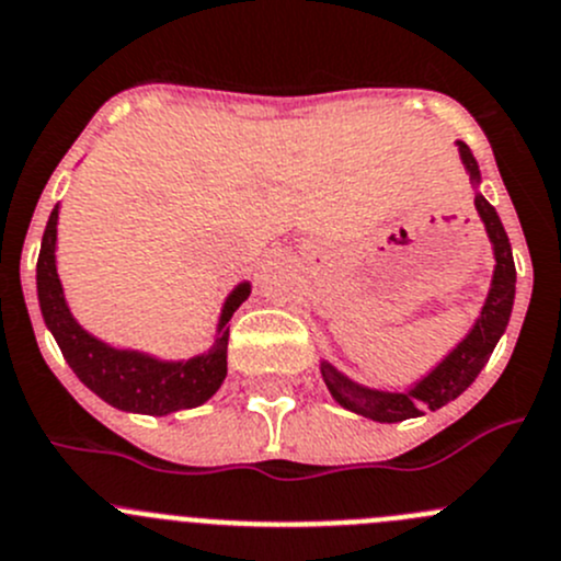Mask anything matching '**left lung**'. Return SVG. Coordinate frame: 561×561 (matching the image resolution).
<instances>
[{"instance_id": "1", "label": "left lung", "mask_w": 561, "mask_h": 561, "mask_svg": "<svg viewBox=\"0 0 561 561\" xmlns=\"http://www.w3.org/2000/svg\"><path fill=\"white\" fill-rule=\"evenodd\" d=\"M460 161H463L466 172H469L471 186L474 192V208L480 214L482 225H485L488 241L493 249V276H491V290H488L485 304L480 309V318L474 320L469 334L425 375L419 378L411 389L405 391H386V389H373V386L356 383L353 378H347L345 373L334 367L331 362L320 358V375H323L325 386H329L331 397L340 402L347 411L358 413V416H367L373 422H402V419L422 416V411H438L442 405L453 402L455 397L463 394L471 383L477 380V375L482 373V367L491 358L493 347L502 340V334L507 331L510 312H513L515 301V263H513V247H510V238L504 232L502 219H499L496 208L488 203L480 194V164L471 156L469 145L458 142Z\"/></svg>"}]
</instances>
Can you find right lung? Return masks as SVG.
Segmentation results:
<instances>
[{"label":"right lung","mask_w":561,"mask_h":561,"mask_svg":"<svg viewBox=\"0 0 561 561\" xmlns=\"http://www.w3.org/2000/svg\"><path fill=\"white\" fill-rule=\"evenodd\" d=\"M57 221L59 205H54L37 257V301L46 329L54 334L76 378L103 402L128 413L167 416L208 402L227 378V323L249 298L252 282H238L225 298L214 345L205 353L192 358H161L134 347H114L90 334L70 312L57 274Z\"/></svg>","instance_id":"1"}]
</instances>
